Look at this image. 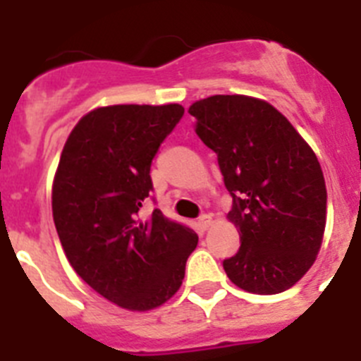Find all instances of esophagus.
Returning a JSON list of instances; mask_svg holds the SVG:
<instances>
[{
	"instance_id": "obj_1",
	"label": "esophagus",
	"mask_w": 361,
	"mask_h": 361,
	"mask_svg": "<svg viewBox=\"0 0 361 361\" xmlns=\"http://www.w3.org/2000/svg\"><path fill=\"white\" fill-rule=\"evenodd\" d=\"M197 224H199V228L202 229V231H206V229L212 226V215H200L199 222H197Z\"/></svg>"
}]
</instances>
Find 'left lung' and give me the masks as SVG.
I'll return each mask as SVG.
<instances>
[{
  "instance_id": "left-lung-1",
  "label": "left lung",
  "mask_w": 361,
  "mask_h": 361,
  "mask_svg": "<svg viewBox=\"0 0 361 361\" xmlns=\"http://www.w3.org/2000/svg\"><path fill=\"white\" fill-rule=\"evenodd\" d=\"M197 135L219 159L240 247L226 275L255 295L293 288L312 266L325 229L327 190L311 146L266 101L212 95L190 106Z\"/></svg>"
}]
</instances>
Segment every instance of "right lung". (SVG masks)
<instances>
[{"mask_svg": "<svg viewBox=\"0 0 361 361\" xmlns=\"http://www.w3.org/2000/svg\"><path fill=\"white\" fill-rule=\"evenodd\" d=\"M183 116L180 104L95 108L66 139L54 178V224L70 266L130 311L170 300L199 242L161 209L141 216L153 190V157Z\"/></svg>", "mask_w": 361, "mask_h": 361, "instance_id": "1", "label": "right lung"}]
</instances>
